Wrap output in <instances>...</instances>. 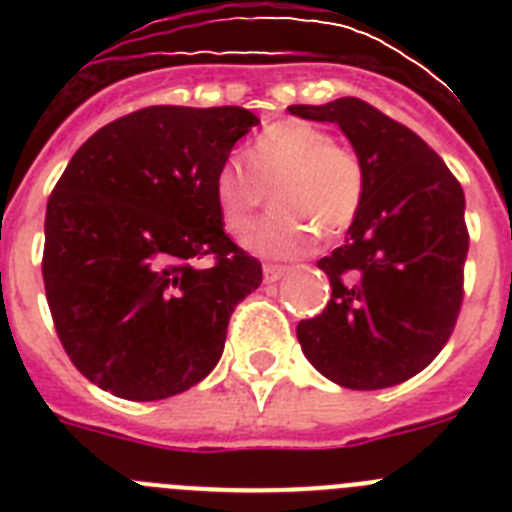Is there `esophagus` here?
I'll list each match as a JSON object with an SVG mask.
<instances>
[{
    "label": "esophagus",
    "instance_id": "obj_1",
    "mask_svg": "<svg viewBox=\"0 0 512 512\" xmlns=\"http://www.w3.org/2000/svg\"><path fill=\"white\" fill-rule=\"evenodd\" d=\"M287 266H279V264H266L264 266V279L269 284H274V282H279V279L284 277V274H287Z\"/></svg>",
    "mask_w": 512,
    "mask_h": 512
}]
</instances>
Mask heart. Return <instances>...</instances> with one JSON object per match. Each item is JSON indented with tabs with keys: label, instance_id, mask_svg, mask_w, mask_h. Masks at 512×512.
Listing matches in <instances>:
<instances>
[{
	"label": "heart",
	"instance_id": "heart-1",
	"mask_svg": "<svg viewBox=\"0 0 512 512\" xmlns=\"http://www.w3.org/2000/svg\"><path fill=\"white\" fill-rule=\"evenodd\" d=\"M366 176L354 148L333 143L310 122L269 125L246 151V169L228 161L212 176V200L225 230L243 233L264 205L274 210L243 238L248 251L289 259L320 233L336 238L359 215Z\"/></svg>",
	"mask_w": 512,
	"mask_h": 512
}]
</instances>
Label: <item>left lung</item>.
Segmentation results:
<instances>
[{"instance_id": "obj_1", "label": "left lung", "mask_w": 512, "mask_h": 512, "mask_svg": "<svg viewBox=\"0 0 512 512\" xmlns=\"http://www.w3.org/2000/svg\"><path fill=\"white\" fill-rule=\"evenodd\" d=\"M336 122L364 166L359 215L318 261L328 307L297 325L302 354L348 390H384L438 356L461 307L469 233L464 189L423 138L356 97L287 107Z\"/></svg>"}]
</instances>
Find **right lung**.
<instances>
[{
	"instance_id": "obj_1",
	"label": "right lung",
	"mask_w": 512,
	"mask_h": 512,
	"mask_svg": "<svg viewBox=\"0 0 512 512\" xmlns=\"http://www.w3.org/2000/svg\"><path fill=\"white\" fill-rule=\"evenodd\" d=\"M256 125L243 107L158 104L74 153L45 210L43 282L58 338L92 384L151 402L215 369L261 264L225 235L212 176Z\"/></svg>"
}]
</instances>
